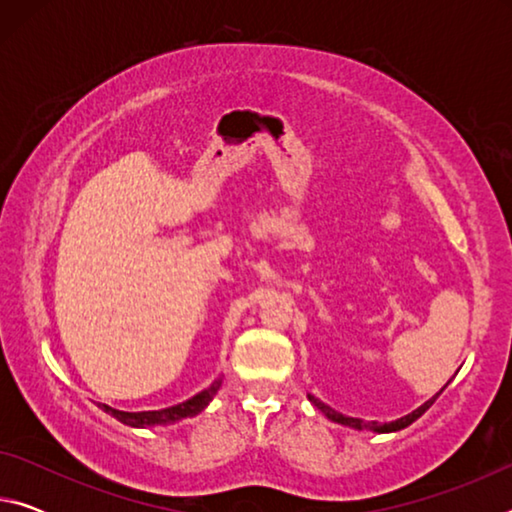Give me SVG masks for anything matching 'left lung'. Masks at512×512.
Wrapping results in <instances>:
<instances>
[{
    "instance_id": "obj_1",
    "label": "left lung",
    "mask_w": 512,
    "mask_h": 512,
    "mask_svg": "<svg viewBox=\"0 0 512 512\" xmlns=\"http://www.w3.org/2000/svg\"><path fill=\"white\" fill-rule=\"evenodd\" d=\"M452 381V379H449ZM447 381V384H449ZM447 384L440 388V391L433 395V397H429L427 402H424L422 406H418V409L415 411H411L409 415H402V418H397V420H393V422H375V420H370V422H366V420H361V418H350V415H343V413H339V411H334L332 406H327L325 402H320L318 397H314L311 393H307V397H309V402L316 406V409L320 411V413H325V418L327 420H332V422H339V424H343V427H352V429H357V431H375V433H393V431H400V429H406L409 427V424H413L415 420L420 418V415H424L427 413L429 409H431V404L438 400L440 397V393L445 391L447 388Z\"/></svg>"
}]
</instances>
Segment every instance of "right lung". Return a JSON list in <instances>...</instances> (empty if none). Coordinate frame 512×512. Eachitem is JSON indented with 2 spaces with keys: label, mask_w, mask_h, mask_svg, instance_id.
<instances>
[{
  "label": "right lung",
  "mask_w": 512,
  "mask_h": 512,
  "mask_svg": "<svg viewBox=\"0 0 512 512\" xmlns=\"http://www.w3.org/2000/svg\"><path fill=\"white\" fill-rule=\"evenodd\" d=\"M223 384V377H216L210 386L205 388V391L196 393L194 397H189V400L180 402V404H173L167 406V409H158V411H119V409H112L108 404H97L101 411H106L112 418L119 420L121 424H128V427L133 429H146V427H155V424H162V427H167V424H176L185 418H194L201 411L207 409V404L214 400V395L219 393V388Z\"/></svg>",
  "instance_id": "add662e5"
}]
</instances>
